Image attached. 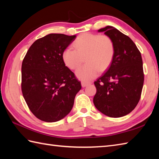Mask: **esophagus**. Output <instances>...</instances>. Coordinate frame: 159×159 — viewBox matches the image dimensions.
<instances>
[{
  "mask_svg": "<svg viewBox=\"0 0 159 159\" xmlns=\"http://www.w3.org/2000/svg\"><path fill=\"white\" fill-rule=\"evenodd\" d=\"M91 83H87V82H81V85L83 87H85L87 86H88L89 85H90Z\"/></svg>",
  "mask_w": 159,
  "mask_h": 159,
  "instance_id": "1",
  "label": "esophagus"
}]
</instances>
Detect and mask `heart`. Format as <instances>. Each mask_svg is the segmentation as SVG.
<instances>
[{"instance_id": "obj_1", "label": "heart", "mask_w": 159, "mask_h": 159, "mask_svg": "<svg viewBox=\"0 0 159 159\" xmlns=\"http://www.w3.org/2000/svg\"><path fill=\"white\" fill-rule=\"evenodd\" d=\"M74 50L67 48L62 53L64 64L70 70H75L83 61L85 65L76 71L78 79L87 82L94 79L100 72L108 69L112 62L115 48L109 36L83 33L74 41Z\"/></svg>"}]
</instances>
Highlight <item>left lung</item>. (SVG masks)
I'll return each mask as SVG.
<instances>
[{
	"label": "left lung",
	"instance_id": "obj_1",
	"mask_svg": "<svg viewBox=\"0 0 159 159\" xmlns=\"http://www.w3.org/2000/svg\"><path fill=\"white\" fill-rule=\"evenodd\" d=\"M98 31L112 39L115 53L109 69L94 82L93 104L107 116L123 117L140 100L144 81L142 58L133 40L113 26H107Z\"/></svg>",
	"mask_w": 159,
	"mask_h": 159
}]
</instances>
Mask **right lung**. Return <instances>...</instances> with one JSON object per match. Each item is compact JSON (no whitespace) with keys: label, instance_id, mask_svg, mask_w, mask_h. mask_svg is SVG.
Masks as SVG:
<instances>
[{"label":"right lung","instance_id":"obj_1","mask_svg":"<svg viewBox=\"0 0 159 159\" xmlns=\"http://www.w3.org/2000/svg\"><path fill=\"white\" fill-rule=\"evenodd\" d=\"M76 35L51 33L37 39L22 64V92L33 115L40 120L55 122L72 110L80 82L66 66L63 50Z\"/></svg>","mask_w":159,"mask_h":159}]
</instances>
